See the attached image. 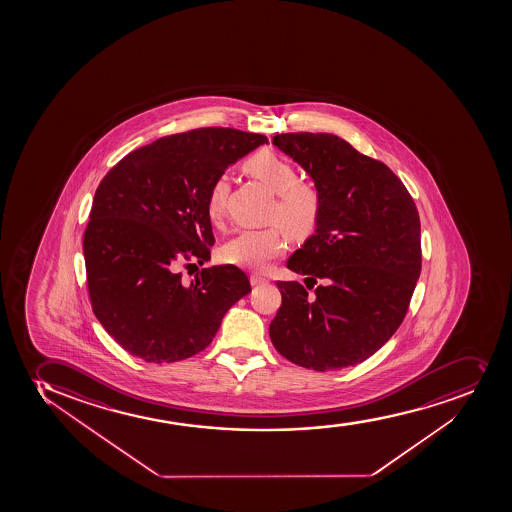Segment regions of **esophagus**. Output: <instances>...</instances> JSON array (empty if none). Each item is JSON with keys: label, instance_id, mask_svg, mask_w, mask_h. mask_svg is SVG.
Listing matches in <instances>:
<instances>
[{"label": "esophagus", "instance_id": "esophagus-1", "mask_svg": "<svg viewBox=\"0 0 512 512\" xmlns=\"http://www.w3.org/2000/svg\"><path fill=\"white\" fill-rule=\"evenodd\" d=\"M267 279L265 277H262V275L253 274L252 277H250V284L252 286H262V284H267Z\"/></svg>", "mask_w": 512, "mask_h": 512}]
</instances>
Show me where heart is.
I'll return each mask as SVG.
<instances>
[{"mask_svg": "<svg viewBox=\"0 0 512 512\" xmlns=\"http://www.w3.org/2000/svg\"><path fill=\"white\" fill-rule=\"evenodd\" d=\"M243 171L262 182L275 194L270 208V220L277 221L292 238H304L313 233L321 216V194L311 182L299 181L297 169L274 150H260L243 162ZM230 182L218 177L209 189L208 216L220 225L226 213ZM286 248L281 228L245 230L223 247V259L243 269L264 270Z\"/></svg>", "mask_w": 512, "mask_h": 512, "instance_id": "1", "label": "heart"}]
</instances>
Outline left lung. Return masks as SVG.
Here are the masks:
<instances>
[{
  "label": "left lung",
  "mask_w": 512,
  "mask_h": 512,
  "mask_svg": "<svg viewBox=\"0 0 512 512\" xmlns=\"http://www.w3.org/2000/svg\"><path fill=\"white\" fill-rule=\"evenodd\" d=\"M272 143L308 172L323 201L316 230L287 269L324 284L309 295L299 282H277L282 304L270 340L304 369L353 367L372 357L406 316L421 272L418 209L387 165L343 138L281 133Z\"/></svg>",
  "instance_id": "1"
}]
</instances>
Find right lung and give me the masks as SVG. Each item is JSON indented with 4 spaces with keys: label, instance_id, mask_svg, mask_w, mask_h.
<instances>
[{
    "label": "right lung",
    "instance_id": "right-lung-1",
    "mask_svg": "<svg viewBox=\"0 0 512 512\" xmlns=\"http://www.w3.org/2000/svg\"><path fill=\"white\" fill-rule=\"evenodd\" d=\"M260 133L198 128L133 150L94 193L84 233L91 306L111 338L145 362L172 363L208 347L221 319L252 291L235 265L182 281L215 243L211 184L260 145Z\"/></svg>",
    "mask_w": 512,
    "mask_h": 512
}]
</instances>
